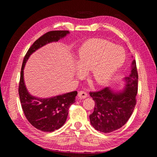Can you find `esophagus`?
Listing matches in <instances>:
<instances>
[{"label": "esophagus", "instance_id": "34e87169", "mask_svg": "<svg viewBox=\"0 0 157 157\" xmlns=\"http://www.w3.org/2000/svg\"><path fill=\"white\" fill-rule=\"evenodd\" d=\"M88 96V94L84 91H80L78 93V96L80 99H85Z\"/></svg>", "mask_w": 157, "mask_h": 157}]
</instances>
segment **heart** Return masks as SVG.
Wrapping results in <instances>:
<instances>
[{"mask_svg": "<svg viewBox=\"0 0 157 157\" xmlns=\"http://www.w3.org/2000/svg\"><path fill=\"white\" fill-rule=\"evenodd\" d=\"M78 77L92 71V79L98 85L107 84L124 63L126 54L121 47L111 42L94 39L84 43L78 50Z\"/></svg>", "mask_w": 157, "mask_h": 157, "instance_id": "heart-1", "label": "heart"}]
</instances>
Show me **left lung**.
I'll return each instance as SVG.
<instances>
[{"label": "left lung", "mask_w": 157, "mask_h": 157, "mask_svg": "<svg viewBox=\"0 0 157 157\" xmlns=\"http://www.w3.org/2000/svg\"><path fill=\"white\" fill-rule=\"evenodd\" d=\"M126 88L115 93L109 88L90 92L95 101L94 112L90 115L92 126L103 133L115 131L124 126L131 117L136 104L138 74L136 61H133L131 74L125 78Z\"/></svg>", "instance_id": "1"}]
</instances>
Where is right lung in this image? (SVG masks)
<instances>
[{
    "label": "right lung",
    "mask_w": 157,
    "mask_h": 157,
    "mask_svg": "<svg viewBox=\"0 0 157 157\" xmlns=\"http://www.w3.org/2000/svg\"><path fill=\"white\" fill-rule=\"evenodd\" d=\"M68 31H51L39 37L27 52L23 61L18 92L23 111L30 124L42 132H51L62 126L67 120L69 109L75 102L77 92L40 99L28 93L23 80V69L29 56L40 47L52 42L58 41L67 35Z\"/></svg>",
    "instance_id": "add662e5"
}]
</instances>
